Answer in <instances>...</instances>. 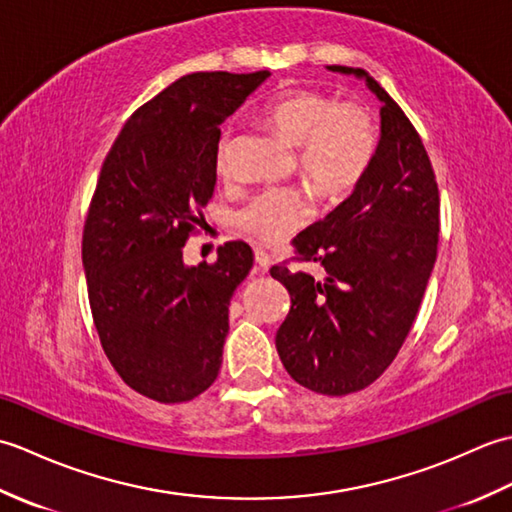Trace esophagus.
I'll use <instances>...</instances> for the list:
<instances>
[{
    "label": "esophagus",
    "instance_id": "esophagus-1",
    "mask_svg": "<svg viewBox=\"0 0 512 512\" xmlns=\"http://www.w3.org/2000/svg\"><path fill=\"white\" fill-rule=\"evenodd\" d=\"M270 266V257L266 250L255 248V275H266Z\"/></svg>",
    "mask_w": 512,
    "mask_h": 512
}]
</instances>
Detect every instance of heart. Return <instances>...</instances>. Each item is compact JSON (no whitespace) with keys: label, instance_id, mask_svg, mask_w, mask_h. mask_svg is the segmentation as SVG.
<instances>
[{"label":"heart","instance_id":"heart-1","mask_svg":"<svg viewBox=\"0 0 512 512\" xmlns=\"http://www.w3.org/2000/svg\"><path fill=\"white\" fill-rule=\"evenodd\" d=\"M266 121L299 147V167L319 195L343 200L376 156V125L365 107L336 103L314 90H288L266 107ZM231 129L215 149V169L228 173ZM312 202L301 189H264L235 213L239 233L262 244L284 242L310 220Z\"/></svg>","mask_w":512,"mask_h":512}]
</instances>
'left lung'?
<instances>
[{"label": "left lung", "mask_w": 512, "mask_h": 512, "mask_svg": "<svg viewBox=\"0 0 512 512\" xmlns=\"http://www.w3.org/2000/svg\"><path fill=\"white\" fill-rule=\"evenodd\" d=\"M328 70L365 79L383 105L376 156L350 198L292 239L299 262H317L325 277L286 264L270 275L292 301L275 336L286 372L317 394L345 396L372 385L407 339L436 264L440 193L398 103L361 68Z\"/></svg>", "instance_id": "8db88e82"}]
</instances>
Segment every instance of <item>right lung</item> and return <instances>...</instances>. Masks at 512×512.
Listing matches in <instances>:
<instances>
[{"instance_id": "right-lung-1", "label": "right lung", "mask_w": 512, "mask_h": 512, "mask_svg": "<svg viewBox=\"0 0 512 512\" xmlns=\"http://www.w3.org/2000/svg\"><path fill=\"white\" fill-rule=\"evenodd\" d=\"M270 76L193 72L132 114L107 154L83 228L96 332L138 394L187 402L213 385L228 306L253 268L246 242L187 266L182 246L211 200L220 125Z\"/></svg>"}]
</instances>
